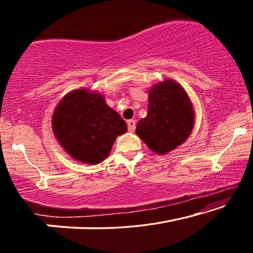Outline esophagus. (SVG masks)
Returning a JSON list of instances; mask_svg holds the SVG:
<instances>
[{
  "mask_svg": "<svg viewBox=\"0 0 253 253\" xmlns=\"http://www.w3.org/2000/svg\"><path fill=\"white\" fill-rule=\"evenodd\" d=\"M127 126H128V130L134 131L135 128H136V121H134V119H130V121H128Z\"/></svg>",
  "mask_w": 253,
  "mask_h": 253,
  "instance_id": "obj_1",
  "label": "esophagus"
}]
</instances>
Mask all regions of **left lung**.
Listing matches in <instances>:
<instances>
[{
    "label": "left lung",
    "instance_id": "8db88e82",
    "mask_svg": "<svg viewBox=\"0 0 253 253\" xmlns=\"http://www.w3.org/2000/svg\"><path fill=\"white\" fill-rule=\"evenodd\" d=\"M148 93L147 116L137 124L136 134L153 152L169 153L191 134L193 105L182 85L174 80L155 84Z\"/></svg>",
    "mask_w": 253,
    "mask_h": 253
}]
</instances>
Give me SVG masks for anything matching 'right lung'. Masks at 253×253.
<instances>
[{
    "mask_svg": "<svg viewBox=\"0 0 253 253\" xmlns=\"http://www.w3.org/2000/svg\"><path fill=\"white\" fill-rule=\"evenodd\" d=\"M52 128L65 151L85 164L104 161L117 136L127 131L121 115L107 106L100 93L87 89L63 97L54 110Z\"/></svg>",
    "mask_w": 253,
    "mask_h": 253,
    "instance_id": "obj_1",
    "label": "right lung"
}]
</instances>
